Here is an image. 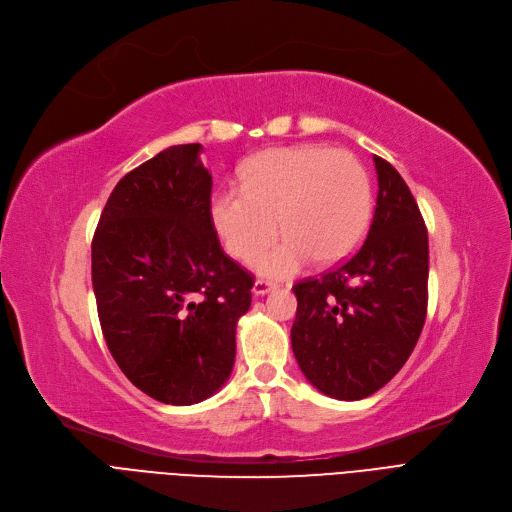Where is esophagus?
<instances>
[{
	"mask_svg": "<svg viewBox=\"0 0 512 512\" xmlns=\"http://www.w3.org/2000/svg\"><path fill=\"white\" fill-rule=\"evenodd\" d=\"M275 287H277L275 283H270V281H266V279H258V281L254 283L252 291H254V295H266L268 291H273Z\"/></svg>",
	"mask_w": 512,
	"mask_h": 512,
	"instance_id": "34e87169",
	"label": "esophagus"
}]
</instances>
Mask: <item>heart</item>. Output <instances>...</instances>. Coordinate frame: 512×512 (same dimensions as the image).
I'll return each instance as SVG.
<instances>
[{
	"label": "heart",
	"mask_w": 512,
	"mask_h": 512,
	"mask_svg": "<svg viewBox=\"0 0 512 512\" xmlns=\"http://www.w3.org/2000/svg\"><path fill=\"white\" fill-rule=\"evenodd\" d=\"M372 184L349 150L299 144L268 148L242 169L239 190L210 200V219L237 260H250L274 236L286 235L256 256L268 277H289L310 262L335 264L362 242L372 219Z\"/></svg>",
	"instance_id": "obj_1"
}]
</instances>
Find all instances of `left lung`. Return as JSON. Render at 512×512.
Listing matches in <instances>:
<instances>
[{"instance_id":"1","label":"left lung","mask_w":512,"mask_h":512,"mask_svg":"<svg viewBox=\"0 0 512 512\" xmlns=\"http://www.w3.org/2000/svg\"><path fill=\"white\" fill-rule=\"evenodd\" d=\"M374 219L347 262L293 287L291 347L304 376L339 401L374 395L409 359L428 310V229L405 179L374 155Z\"/></svg>"}]
</instances>
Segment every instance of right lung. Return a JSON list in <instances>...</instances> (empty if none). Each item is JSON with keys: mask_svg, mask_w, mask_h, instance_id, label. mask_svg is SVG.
Listing matches in <instances>:
<instances>
[{"mask_svg": "<svg viewBox=\"0 0 512 512\" xmlns=\"http://www.w3.org/2000/svg\"><path fill=\"white\" fill-rule=\"evenodd\" d=\"M200 144H177L126 173L93 237V289L107 347L126 378L167 405L215 395L235 362L254 277L210 219Z\"/></svg>", "mask_w": 512, "mask_h": 512, "instance_id": "add662e5", "label": "right lung"}]
</instances>
